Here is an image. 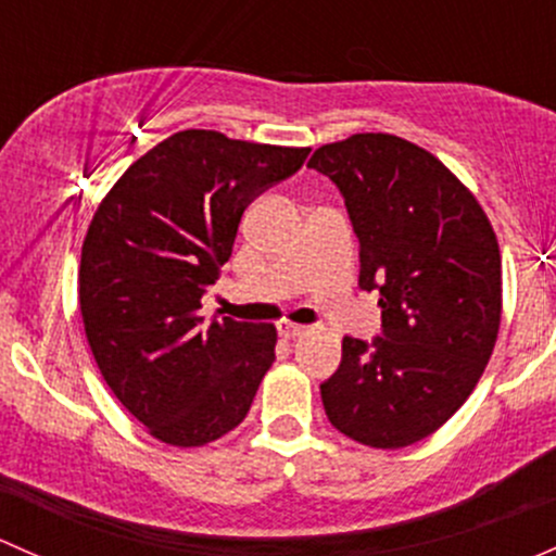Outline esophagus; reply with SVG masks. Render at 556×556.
Returning a JSON list of instances; mask_svg holds the SVG:
<instances>
[{"mask_svg": "<svg viewBox=\"0 0 556 556\" xmlns=\"http://www.w3.org/2000/svg\"><path fill=\"white\" fill-rule=\"evenodd\" d=\"M278 331H280V337H286V340H294V337L305 334L307 329H305V326H300V324H291V320H280Z\"/></svg>", "mask_w": 556, "mask_h": 556, "instance_id": "34e87169", "label": "esophagus"}]
</instances>
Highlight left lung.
<instances>
[{"label":"left lung","instance_id":"1","mask_svg":"<svg viewBox=\"0 0 556 556\" xmlns=\"http://www.w3.org/2000/svg\"><path fill=\"white\" fill-rule=\"evenodd\" d=\"M345 198L362 243L358 286L377 291L382 334L345 337L320 386L353 442L399 450L431 437L471 396L501 329V249L455 174L412 141L356 134L313 152Z\"/></svg>","mask_w":556,"mask_h":556}]
</instances>
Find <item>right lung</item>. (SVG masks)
<instances>
[{
	"instance_id": "right-lung-1",
	"label": "right lung",
	"mask_w": 556,
	"mask_h": 556,
	"mask_svg": "<svg viewBox=\"0 0 556 556\" xmlns=\"http://www.w3.org/2000/svg\"><path fill=\"white\" fill-rule=\"evenodd\" d=\"M307 152L179 130L96 208L79 260L85 337L119 404L170 447H203L240 426L276 362V326L205 324L200 296L230 260L245 205Z\"/></svg>"
}]
</instances>
